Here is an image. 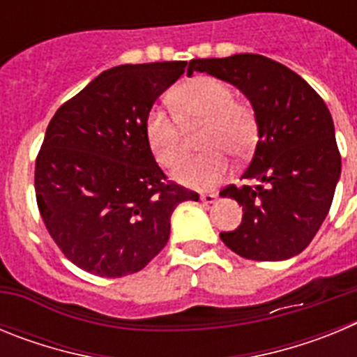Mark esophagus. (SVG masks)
Masks as SVG:
<instances>
[{
    "mask_svg": "<svg viewBox=\"0 0 357 357\" xmlns=\"http://www.w3.org/2000/svg\"><path fill=\"white\" fill-rule=\"evenodd\" d=\"M216 195H213V193H211V195H202V197H200V200L202 202H204V204H213V202H216Z\"/></svg>",
    "mask_w": 357,
    "mask_h": 357,
    "instance_id": "34e87169",
    "label": "esophagus"
}]
</instances>
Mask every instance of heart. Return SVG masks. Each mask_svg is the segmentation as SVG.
Returning a JSON list of instances; mask_svg holds the SVG:
<instances>
[{
  "mask_svg": "<svg viewBox=\"0 0 357 357\" xmlns=\"http://www.w3.org/2000/svg\"><path fill=\"white\" fill-rule=\"evenodd\" d=\"M175 114L151 107L144 119L148 146L157 162L173 168L184 155V128L202 125L198 146L204 153L185 159L173 172L178 184L209 191L230 173L229 156L245 159L257 143V118L247 102L234 100L230 85L220 78L200 75L184 82L169 94Z\"/></svg>",
  "mask_w": 357,
  "mask_h": 357,
  "instance_id": "1",
  "label": "heart"
}]
</instances>
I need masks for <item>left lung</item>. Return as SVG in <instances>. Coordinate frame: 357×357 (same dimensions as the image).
Wrapping results in <instances>:
<instances>
[{
	"label": "left lung",
	"instance_id": "obj_1",
	"mask_svg": "<svg viewBox=\"0 0 357 357\" xmlns=\"http://www.w3.org/2000/svg\"><path fill=\"white\" fill-rule=\"evenodd\" d=\"M207 73L250 100L259 141L241 175L222 197L243 207L241 225L220 238L245 259L284 261L307 247L326 220L342 173L334 123L320 94L295 71L254 53L195 59L188 75Z\"/></svg>",
	"mask_w": 357,
	"mask_h": 357
}]
</instances>
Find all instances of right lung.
<instances>
[{"label": "right lung", "mask_w": 357, "mask_h": 357, "mask_svg": "<svg viewBox=\"0 0 357 357\" xmlns=\"http://www.w3.org/2000/svg\"><path fill=\"white\" fill-rule=\"evenodd\" d=\"M188 62L107 69L56 110L36 160L43 222L62 254L85 272H139L164 248L169 220L198 202L153 159L144 119Z\"/></svg>", "instance_id": "right-lung-1"}]
</instances>
